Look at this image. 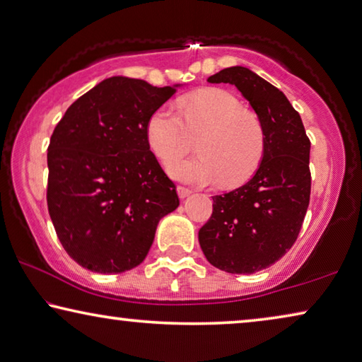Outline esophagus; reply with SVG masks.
Wrapping results in <instances>:
<instances>
[{
	"label": "esophagus",
	"instance_id": "1",
	"mask_svg": "<svg viewBox=\"0 0 362 362\" xmlns=\"http://www.w3.org/2000/svg\"><path fill=\"white\" fill-rule=\"evenodd\" d=\"M177 193H179V198L185 199L187 197L192 195V190H188V188H185V187H177Z\"/></svg>",
	"mask_w": 362,
	"mask_h": 362
}]
</instances>
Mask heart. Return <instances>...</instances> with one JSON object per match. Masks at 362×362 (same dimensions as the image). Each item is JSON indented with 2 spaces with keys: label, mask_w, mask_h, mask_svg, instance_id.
Listing matches in <instances>:
<instances>
[{
  "label": "heart",
  "mask_w": 362,
  "mask_h": 362,
  "mask_svg": "<svg viewBox=\"0 0 362 362\" xmlns=\"http://www.w3.org/2000/svg\"><path fill=\"white\" fill-rule=\"evenodd\" d=\"M200 134L195 158L176 160ZM146 143L156 158L167 164L172 179L192 185L235 187L250 179L265 156L267 138L255 113L224 89H204L156 109L146 123Z\"/></svg>",
  "instance_id": "1"
}]
</instances>
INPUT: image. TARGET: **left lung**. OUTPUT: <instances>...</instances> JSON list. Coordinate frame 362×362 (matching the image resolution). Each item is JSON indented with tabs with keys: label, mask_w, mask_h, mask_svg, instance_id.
Returning <instances> with one entry per match:
<instances>
[{
	"label": "left lung",
	"mask_w": 362,
	"mask_h": 362,
	"mask_svg": "<svg viewBox=\"0 0 362 362\" xmlns=\"http://www.w3.org/2000/svg\"><path fill=\"white\" fill-rule=\"evenodd\" d=\"M208 83L235 86L265 129L260 167L242 187L213 197L211 218L198 233L213 267L252 274L272 267L298 239L310 198V141L288 97L252 69H221Z\"/></svg>",
	"instance_id": "1"
}]
</instances>
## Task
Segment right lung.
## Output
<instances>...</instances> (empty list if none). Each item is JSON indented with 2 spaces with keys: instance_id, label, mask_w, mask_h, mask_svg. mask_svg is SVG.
I'll list each match as a JSON object with an SVG mask.
<instances>
[{
  "instance_id": "1",
  "label": "right lung",
  "mask_w": 362,
  "mask_h": 362,
  "mask_svg": "<svg viewBox=\"0 0 362 362\" xmlns=\"http://www.w3.org/2000/svg\"><path fill=\"white\" fill-rule=\"evenodd\" d=\"M182 84L107 78L53 129L47 204L63 249L94 273L138 267L159 221L179 206L175 185L146 143V123Z\"/></svg>"
}]
</instances>
